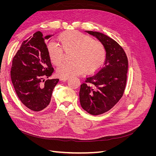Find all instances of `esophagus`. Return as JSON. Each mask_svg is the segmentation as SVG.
I'll return each instance as SVG.
<instances>
[{
  "label": "esophagus",
  "instance_id": "34e87169",
  "mask_svg": "<svg viewBox=\"0 0 156 156\" xmlns=\"http://www.w3.org/2000/svg\"><path fill=\"white\" fill-rule=\"evenodd\" d=\"M68 77H60V81H66V80H68Z\"/></svg>",
  "mask_w": 156,
  "mask_h": 156
}]
</instances>
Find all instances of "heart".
Segmentation results:
<instances>
[{
	"mask_svg": "<svg viewBox=\"0 0 156 156\" xmlns=\"http://www.w3.org/2000/svg\"><path fill=\"white\" fill-rule=\"evenodd\" d=\"M58 40L60 45L50 42L48 53L52 64L58 66L64 60V53H69L70 62L57 68L59 77H68L81 73H93L100 69L106 59V49L101 41L77 31L61 34Z\"/></svg>",
	"mask_w": 156,
	"mask_h": 156,
	"instance_id": "obj_1",
	"label": "heart"
}]
</instances>
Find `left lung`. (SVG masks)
Returning <instances> with one entry per match:
<instances>
[{
  "mask_svg": "<svg viewBox=\"0 0 156 156\" xmlns=\"http://www.w3.org/2000/svg\"><path fill=\"white\" fill-rule=\"evenodd\" d=\"M105 45L106 59L98 72L86 78L79 91L81 105L92 115L103 114L114 107L123 96L128 60L123 48L101 32L86 31Z\"/></svg>",
  "mask_w": 156,
  "mask_h": 156,
  "instance_id": "obj_1",
  "label": "left lung"
}]
</instances>
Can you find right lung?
<instances>
[{"instance_id": "1", "label": "right lung", "mask_w": 156, "mask_h": 156, "mask_svg": "<svg viewBox=\"0 0 156 156\" xmlns=\"http://www.w3.org/2000/svg\"><path fill=\"white\" fill-rule=\"evenodd\" d=\"M40 31L23 41L12 60V82L20 101L27 108L40 111L48 107L58 79L46 80L53 73L46 40Z\"/></svg>"}]
</instances>
